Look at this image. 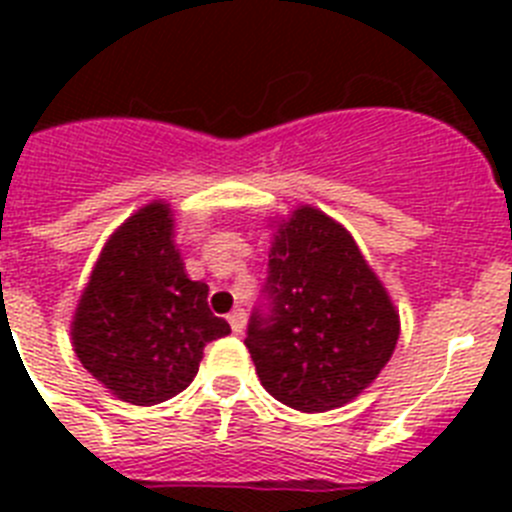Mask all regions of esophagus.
<instances>
[{"mask_svg": "<svg viewBox=\"0 0 512 512\" xmlns=\"http://www.w3.org/2000/svg\"><path fill=\"white\" fill-rule=\"evenodd\" d=\"M228 323H230V328H233V333H243V328H246V312L233 310L228 315Z\"/></svg>", "mask_w": 512, "mask_h": 512, "instance_id": "34e87169", "label": "esophagus"}]
</instances>
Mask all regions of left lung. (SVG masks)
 Masks as SVG:
<instances>
[{
  "instance_id": "obj_1",
  "label": "left lung",
  "mask_w": 512,
  "mask_h": 512,
  "mask_svg": "<svg viewBox=\"0 0 512 512\" xmlns=\"http://www.w3.org/2000/svg\"><path fill=\"white\" fill-rule=\"evenodd\" d=\"M271 228L269 315H251L248 354L264 390L289 408H341L392 359L400 312L354 235L323 210L300 205Z\"/></svg>"
}]
</instances>
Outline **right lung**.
<instances>
[{
	"label": "right lung",
	"mask_w": 512,
	"mask_h": 512,
	"mask_svg": "<svg viewBox=\"0 0 512 512\" xmlns=\"http://www.w3.org/2000/svg\"><path fill=\"white\" fill-rule=\"evenodd\" d=\"M174 243L164 200L140 207L107 238L71 320L89 374L130 405H158L187 390L205 346L230 333L207 307Z\"/></svg>",
	"instance_id": "obj_1"
}]
</instances>
